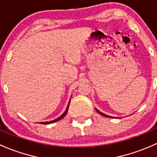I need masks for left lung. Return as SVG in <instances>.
Segmentation results:
<instances>
[{
  "label": "left lung",
  "mask_w": 157,
  "mask_h": 157,
  "mask_svg": "<svg viewBox=\"0 0 157 157\" xmlns=\"http://www.w3.org/2000/svg\"><path fill=\"white\" fill-rule=\"evenodd\" d=\"M95 109H96V111L98 113H100L101 115H102V116H105V117H109V118H115V117H113V116H108V115H106V114H104V113H101V112H100L99 110H98V109H96V108H95Z\"/></svg>",
  "instance_id": "obj_1"
}]
</instances>
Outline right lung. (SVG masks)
Instances as JSON below:
<instances>
[{
    "label": "right lung",
    "instance_id": "right-lung-1",
    "mask_svg": "<svg viewBox=\"0 0 157 157\" xmlns=\"http://www.w3.org/2000/svg\"><path fill=\"white\" fill-rule=\"evenodd\" d=\"M69 103H70V100H69V103H68V106H67V109H66V111H65V112H64L63 113L62 115H61L60 116H59V117H58V118H56V119H55L54 120L50 121V122H40V123H42V124H44V125H48V124H51V123H54V122H57V121H59V120H60V119H62L63 118L64 116H65L67 114V113H68V109H69Z\"/></svg>",
    "mask_w": 157,
    "mask_h": 157
}]
</instances>
